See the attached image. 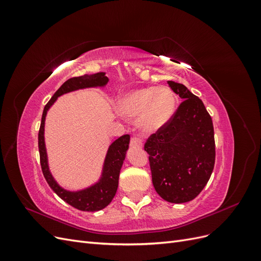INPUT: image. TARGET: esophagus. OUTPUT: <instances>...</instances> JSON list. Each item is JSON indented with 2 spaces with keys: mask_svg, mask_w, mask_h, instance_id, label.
Instances as JSON below:
<instances>
[{
  "mask_svg": "<svg viewBox=\"0 0 261 261\" xmlns=\"http://www.w3.org/2000/svg\"><path fill=\"white\" fill-rule=\"evenodd\" d=\"M130 146H132V147L140 148V147H143V143H141V140H140L138 137L134 136V137L130 138Z\"/></svg>",
  "mask_w": 261,
  "mask_h": 261,
  "instance_id": "obj_1",
  "label": "esophagus"
}]
</instances>
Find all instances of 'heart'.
I'll return each instance as SVG.
<instances>
[{
  "mask_svg": "<svg viewBox=\"0 0 261 261\" xmlns=\"http://www.w3.org/2000/svg\"><path fill=\"white\" fill-rule=\"evenodd\" d=\"M118 111L127 118H139L145 132H155L174 114L175 97L165 87H147L125 94L118 101Z\"/></svg>",
  "mask_w": 261,
  "mask_h": 261,
  "instance_id": "heart-1",
  "label": "heart"
}]
</instances>
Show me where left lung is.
Returning a JSON list of instances; mask_svg holds the SVG:
<instances>
[{
	"instance_id": "obj_1",
	"label": "left lung",
	"mask_w": 261,
	"mask_h": 261,
	"mask_svg": "<svg viewBox=\"0 0 261 261\" xmlns=\"http://www.w3.org/2000/svg\"><path fill=\"white\" fill-rule=\"evenodd\" d=\"M184 101L171 120L145 144L155 192L173 203L191 201L208 183L216 145L211 116L202 101L183 84L168 82Z\"/></svg>"
}]
</instances>
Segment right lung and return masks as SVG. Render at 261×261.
Masks as SVG:
<instances>
[{
  "label": "right lung",
  "instance_id": "1",
  "mask_svg": "<svg viewBox=\"0 0 261 261\" xmlns=\"http://www.w3.org/2000/svg\"><path fill=\"white\" fill-rule=\"evenodd\" d=\"M109 78L106 76V73H97L93 75H84L80 77L69 78L63 84L58 91L53 94L48 103L45 105L42 113L40 129L38 134V146L39 153H40V164L42 173L45 180L48 181L49 186L52 191L57 194L60 198H62L70 206L82 210V211H99L106 208L108 204L112 201L117 191L118 186V176L122 169L123 162L125 160L126 151L129 145V135H123L117 138L109 147L106 155V160L103 164V170L98 183L92 186L82 189V191L70 192L62 188L55 180L51 174L48 165V155H46L45 144H44V121L46 112L50 107L54 103L57 99L62 94L75 91L78 89L91 88V87H103L108 84Z\"/></svg>",
  "mask_w": 261,
  "mask_h": 261
}]
</instances>
